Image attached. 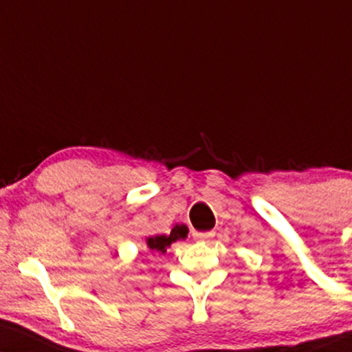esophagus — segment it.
<instances>
[{"mask_svg":"<svg viewBox=\"0 0 352 352\" xmlns=\"http://www.w3.org/2000/svg\"><path fill=\"white\" fill-rule=\"evenodd\" d=\"M213 236H214L213 231H205V232H197V231H195L193 232V238L198 239V241H208V239L213 238Z\"/></svg>","mask_w":352,"mask_h":352,"instance_id":"1","label":"esophagus"}]
</instances>
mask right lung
I'll list each match as a JSON object with an SVG mask.
<instances>
[{"instance_id":"right-lung-1","label":"right lung","mask_w":352,"mask_h":352,"mask_svg":"<svg viewBox=\"0 0 352 352\" xmlns=\"http://www.w3.org/2000/svg\"><path fill=\"white\" fill-rule=\"evenodd\" d=\"M187 226L182 224V226H175L172 230L170 234H157V236H152V238L147 239V248L151 251H157V252H165V248L170 245L173 241L177 239H184L187 238Z\"/></svg>"}]
</instances>
